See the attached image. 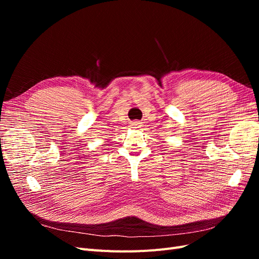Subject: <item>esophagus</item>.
<instances>
[{"mask_svg": "<svg viewBox=\"0 0 259 259\" xmlns=\"http://www.w3.org/2000/svg\"><path fill=\"white\" fill-rule=\"evenodd\" d=\"M140 126H142V125H140L139 121H134V122L131 123V128L136 130V128H140Z\"/></svg>", "mask_w": 259, "mask_h": 259, "instance_id": "esophagus-1", "label": "esophagus"}]
</instances>
